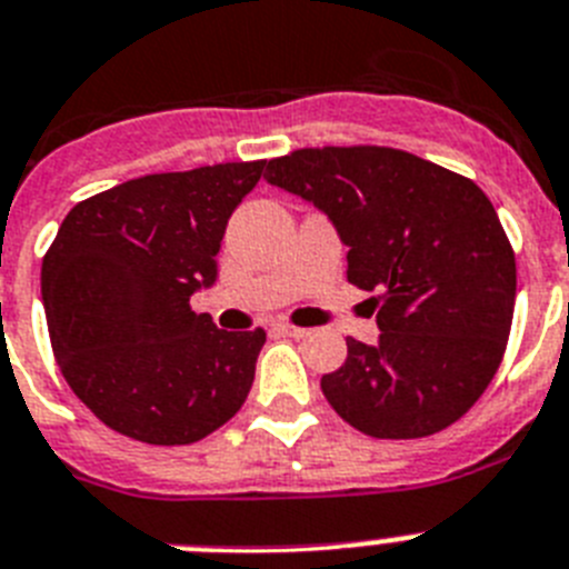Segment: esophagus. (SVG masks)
<instances>
[{
  "label": "esophagus",
  "instance_id": "1",
  "mask_svg": "<svg viewBox=\"0 0 569 569\" xmlns=\"http://www.w3.org/2000/svg\"><path fill=\"white\" fill-rule=\"evenodd\" d=\"M277 332H280V336H289V338H303L309 332V329H303V327H292V323H277Z\"/></svg>",
  "mask_w": 569,
  "mask_h": 569
}]
</instances>
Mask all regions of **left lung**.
<instances>
[{"instance_id":"8db88e82","label":"left lung","mask_w":569,"mask_h":569,"mask_svg":"<svg viewBox=\"0 0 569 569\" xmlns=\"http://www.w3.org/2000/svg\"><path fill=\"white\" fill-rule=\"evenodd\" d=\"M266 179L321 208L370 298L376 347L347 338L321 379L343 422L376 439L442 431L483 396L515 312V251L475 181L393 147H307Z\"/></svg>"}]
</instances>
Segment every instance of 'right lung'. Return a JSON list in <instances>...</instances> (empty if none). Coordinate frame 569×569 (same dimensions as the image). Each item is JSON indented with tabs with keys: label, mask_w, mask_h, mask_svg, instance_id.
I'll return each instance as SVG.
<instances>
[{
	"label": "right lung",
	"mask_w": 569,
	"mask_h": 569,
	"mask_svg": "<svg viewBox=\"0 0 569 569\" xmlns=\"http://www.w3.org/2000/svg\"><path fill=\"white\" fill-rule=\"evenodd\" d=\"M266 161L152 173L94 193L42 257V307L60 373L112 431L190 446L242 408L266 332H226L190 295L217 280L233 208Z\"/></svg>",
	"instance_id": "right-lung-1"
}]
</instances>
